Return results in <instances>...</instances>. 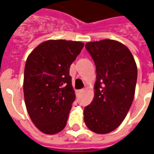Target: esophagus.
Segmentation results:
<instances>
[{
  "label": "esophagus",
  "mask_w": 154,
  "mask_h": 154,
  "mask_svg": "<svg viewBox=\"0 0 154 154\" xmlns=\"http://www.w3.org/2000/svg\"><path fill=\"white\" fill-rule=\"evenodd\" d=\"M83 91H84L83 89H81V90L77 91H76V95H77V97H78L81 93H82V92H83Z\"/></svg>",
  "instance_id": "obj_1"
}]
</instances>
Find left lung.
<instances>
[{
	"label": "left lung",
	"instance_id": "obj_1",
	"mask_svg": "<svg viewBox=\"0 0 154 154\" xmlns=\"http://www.w3.org/2000/svg\"><path fill=\"white\" fill-rule=\"evenodd\" d=\"M97 71L95 97L84 108V120L97 134L118 128L128 114L134 97L137 66L125 45L112 39L87 43Z\"/></svg>",
	"mask_w": 154,
	"mask_h": 154
}]
</instances>
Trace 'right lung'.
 Masks as SVG:
<instances>
[{"label":"right lung","mask_w":154,"mask_h":154,"mask_svg":"<svg viewBox=\"0 0 154 154\" xmlns=\"http://www.w3.org/2000/svg\"><path fill=\"white\" fill-rule=\"evenodd\" d=\"M83 46L77 41L48 40L35 48L26 60L25 106L35 125L44 134H57L67 125L76 98L69 69Z\"/></svg>","instance_id":"right-lung-1"}]
</instances>
